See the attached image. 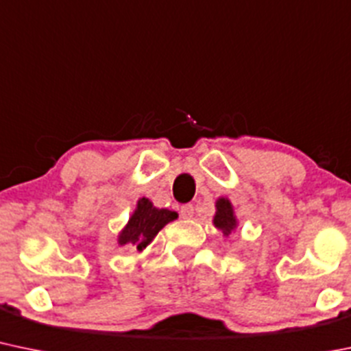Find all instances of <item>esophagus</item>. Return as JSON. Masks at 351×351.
<instances>
[{
  "instance_id": "34e87169",
  "label": "esophagus",
  "mask_w": 351,
  "mask_h": 351,
  "mask_svg": "<svg viewBox=\"0 0 351 351\" xmlns=\"http://www.w3.org/2000/svg\"><path fill=\"white\" fill-rule=\"evenodd\" d=\"M180 215H182V217H183L184 219L193 218V215H195V206L191 205V203H188V205H183L182 208H180Z\"/></svg>"
}]
</instances>
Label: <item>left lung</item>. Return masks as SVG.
<instances>
[{"mask_svg":"<svg viewBox=\"0 0 351 351\" xmlns=\"http://www.w3.org/2000/svg\"><path fill=\"white\" fill-rule=\"evenodd\" d=\"M215 226L218 230H221L223 234L228 237L230 233L237 228V218H234L233 213V206L230 203V199L226 198H219L217 202V215L213 218Z\"/></svg>","mask_w":351,"mask_h":351,"instance_id":"obj_1","label":"left lung"}]
</instances>
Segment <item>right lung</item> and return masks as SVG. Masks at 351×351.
Returning <instances> with one entry per match:
<instances>
[{
  "instance_id": "1",
  "label": "right lung",
  "mask_w": 351,
  "mask_h": 351,
  "mask_svg": "<svg viewBox=\"0 0 351 351\" xmlns=\"http://www.w3.org/2000/svg\"><path fill=\"white\" fill-rule=\"evenodd\" d=\"M178 218L175 211H169L167 208H155L148 198L138 199V205L134 213L130 218L128 225L119 233V245H133L138 252L145 250L152 243L153 238L165 225L173 219Z\"/></svg>"
}]
</instances>
